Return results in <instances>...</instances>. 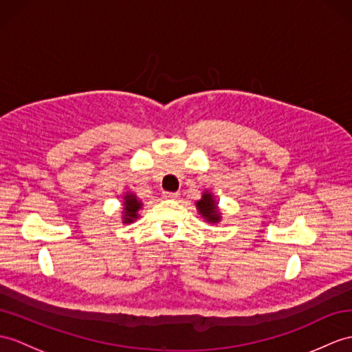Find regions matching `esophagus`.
I'll use <instances>...</instances> for the list:
<instances>
[{
  "label": "esophagus",
  "mask_w": 352,
  "mask_h": 352,
  "mask_svg": "<svg viewBox=\"0 0 352 352\" xmlns=\"http://www.w3.org/2000/svg\"><path fill=\"white\" fill-rule=\"evenodd\" d=\"M163 198H165V199H178L179 193L178 192H165V193H163Z\"/></svg>",
  "instance_id": "obj_1"
}]
</instances>
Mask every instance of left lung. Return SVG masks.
Instances as JSON below:
<instances>
[{
  "label": "left lung",
  "mask_w": 352,
  "mask_h": 352,
  "mask_svg": "<svg viewBox=\"0 0 352 352\" xmlns=\"http://www.w3.org/2000/svg\"><path fill=\"white\" fill-rule=\"evenodd\" d=\"M196 210L208 223H219L222 220V213H220L216 196L208 190H204L201 199L196 201Z\"/></svg>",
  "instance_id": "1"
}]
</instances>
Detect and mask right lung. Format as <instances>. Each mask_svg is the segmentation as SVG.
<instances>
[{"mask_svg": "<svg viewBox=\"0 0 352 352\" xmlns=\"http://www.w3.org/2000/svg\"><path fill=\"white\" fill-rule=\"evenodd\" d=\"M122 211L121 219L122 223H133L136 219H139V211L142 208V201L138 198L133 192H126L122 196Z\"/></svg>", "mask_w": 352, "mask_h": 352, "instance_id": "1", "label": "right lung"}]
</instances>
